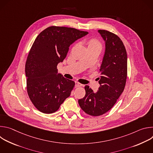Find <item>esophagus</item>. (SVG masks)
I'll use <instances>...</instances> for the list:
<instances>
[{
    "label": "esophagus",
    "instance_id": "1",
    "mask_svg": "<svg viewBox=\"0 0 153 153\" xmlns=\"http://www.w3.org/2000/svg\"><path fill=\"white\" fill-rule=\"evenodd\" d=\"M75 85H76V87H80V86H83L82 84H81L80 83H79L78 82H75Z\"/></svg>",
    "mask_w": 153,
    "mask_h": 153
}]
</instances>
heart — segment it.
<instances>
[{
	"label": "heart",
	"instance_id": "1",
	"mask_svg": "<svg viewBox=\"0 0 153 153\" xmlns=\"http://www.w3.org/2000/svg\"><path fill=\"white\" fill-rule=\"evenodd\" d=\"M86 45L88 50H98L100 51L102 48L101 42L95 37H92L87 40L86 41Z\"/></svg>",
	"mask_w": 153,
	"mask_h": 153
}]
</instances>
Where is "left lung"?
Here are the masks:
<instances>
[{
	"label": "left lung",
	"instance_id": "8db88e82",
	"mask_svg": "<svg viewBox=\"0 0 153 153\" xmlns=\"http://www.w3.org/2000/svg\"><path fill=\"white\" fill-rule=\"evenodd\" d=\"M105 42V53L101 65L100 86L94 92L86 85L85 96L78 100L82 110L92 116H101L116 103L124 90L127 79V54L123 43L113 33L99 30Z\"/></svg>",
	"mask_w": 153,
	"mask_h": 153
}]
</instances>
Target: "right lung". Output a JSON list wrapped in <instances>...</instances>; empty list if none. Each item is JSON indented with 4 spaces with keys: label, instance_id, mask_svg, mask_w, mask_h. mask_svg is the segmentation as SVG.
Returning <instances> with one entry per match:
<instances>
[{
    "label": "right lung",
    "instance_id": "1",
    "mask_svg": "<svg viewBox=\"0 0 153 153\" xmlns=\"http://www.w3.org/2000/svg\"><path fill=\"white\" fill-rule=\"evenodd\" d=\"M88 33L74 28L51 26L36 38L25 63L27 90L31 102L45 114L57 111L68 97L75 83L57 74V65L70 45Z\"/></svg>",
    "mask_w": 153,
    "mask_h": 153
}]
</instances>
